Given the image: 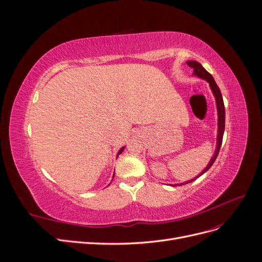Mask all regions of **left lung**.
Here are the masks:
<instances>
[{
	"label": "left lung",
	"mask_w": 262,
	"mask_h": 262,
	"mask_svg": "<svg viewBox=\"0 0 262 262\" xmlns=\"http://www.w3.org/2000/svg\"><path fill=\"white\" fill-rule=\"evenodd\" d=\"M187 64L192 68L193 71H194V75L199 76L201 78H203V80H207L210 84V87L211 90L214 94V96H215V99H216V106H217V114H219V131H217V144H216V149H215V154H214V156L212 157V160L210 161L209 165L207 166V168H205L199 176H196L195 178L191 179L190 181H187V182H184V184H180V185H186L188 184V182H191L193 180H195L196 178H199L201 175H203V173L209 170V168L211 167V166L213 165V163L215 162L216 157L219 155V152H220V148H221V145H222V141H223V134H224V129H225V107H224V101H223V97H222V94H221V91L219 89L217 84L215 83V81H214L213 76L208 72L207 70H205L199 62L196 61H188ZM173 186H178V185H173Z\"/></svg>",
	"instance_id": "obj_1"
}]
</instances>
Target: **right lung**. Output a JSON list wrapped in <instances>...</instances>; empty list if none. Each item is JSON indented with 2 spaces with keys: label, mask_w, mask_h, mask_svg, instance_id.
<instances>
[{
  "label": "right lung",
  "mask_w": 262,
  "mask_h": 262,
  "mask_svg": "<svg viewBox=\"0 0 262 262\" xmlns=\"http://www.w3.org/2000/svg\"><path fill=\"white\" fill-rule=\"evenodd\" d=\"M123 148H124V147L120 148V150H119V152H118V155H119V154H121V153H122V150H123ZM114 176H115V173H114Z\"/></svg>",
  "instance_id": "obj_1"
}]
</instances>
